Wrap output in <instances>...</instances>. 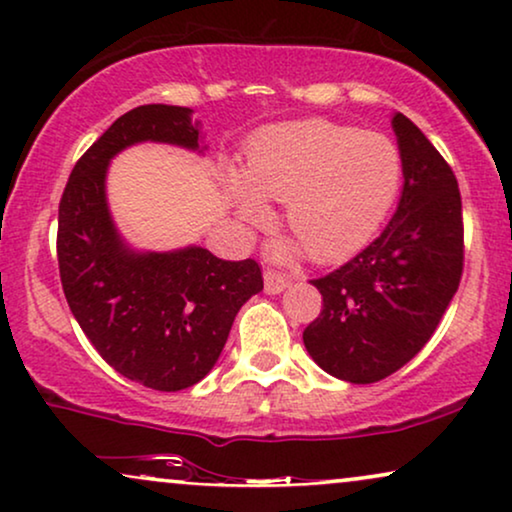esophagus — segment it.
<instances>
[{"instance_id":"esophagus-1","label":"esophagus","mask_w":512,"mask_h":512,"mask_svg":"<svg viewBox=\"0 0 512 512\" xmlns=\"http://www.w3.org/2000/svg\"><path fill=\"white\" fill-rule=\"evenodd\" d=\"M263 279H265V291L272 293V296H275V293H282L286 286L291 284V277L279 270H265Z\"/></svg>"}]
</instances>
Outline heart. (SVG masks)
<instances>
[{
	"label": "heart",
	"instance_id": "1",
	"mask_svg": "<svg viewBox=\"0 0 512 512\" xmlns=\"http://www.w3.org/2000/svg\"><path fill=\"white\" fill-rule=\"evenodd\" d=\"M403 165L387 137L319 118L270 125L251 137L237 205L263 223V200L284 202V226L319 261L359 251L377 233L401 188Z\"/></svg>",
	"mask_w": 512,
	"mask_h": 512
}]
</instances>
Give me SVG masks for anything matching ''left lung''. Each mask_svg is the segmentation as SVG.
I'll return each mask as SVG.
<instances>
[{
  "mask_svg": "<svg viewBox=\"0 0 512 512\" xmlns=\"http://www.w3.org/2000/svg\"><path fill=\"white\" fill-rule=\"evenodd\" d=\"M403 193L366 249L312 279L321 312L303 331L326 373L352 384L380 382L431 340L464 272V219L452 167L422 130L394 114Z\"/></svg>",
  "mask_w": 512,
  "mask_h": 512,
  "instance_id": "left-lung-1",
  "label": "left lung"
}]
</instances>
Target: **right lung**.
<instances>
[{
    "label": "right lung",
    "mask_w": 512,
    "mask_h": 512,
    "mask_svg": "<svg viewBox=\"0 0 512 512\" xmlns=\"http://www.w3.org/2000/svg\"><path fill=\"white\" fill-rule=\"evenodd\" d=\"M191 109L144 104L116 118L76 160L58 207V265L69 310L116 373L156 391L200 382L219 359L240 307L263 291L254 258L223 261L188 247L132 254L111 223L109 158L137 142L198 149Z\"/></svg>",
    "instance_id": "obj_1"
}]
</instances>
